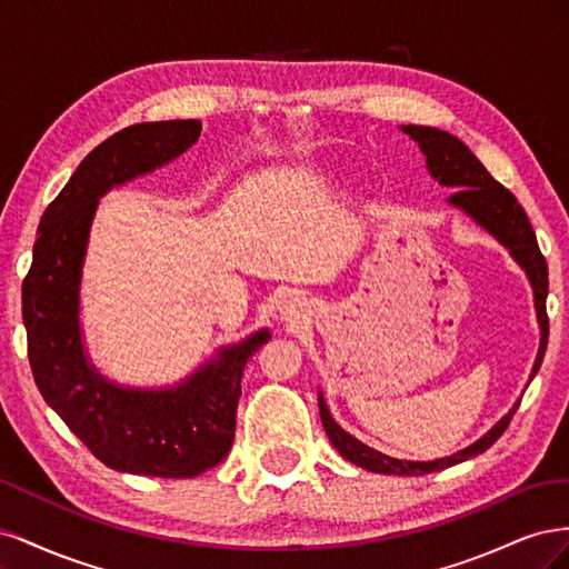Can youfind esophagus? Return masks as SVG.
<instances>
[{"label": "esophagus", "instance_id": "1", "mask_svg": "<svg viewBox=\"0 0 569 569\" xmlns=\"http://www.w3.org/2000/svg\"><path fill=\"white\" fill-rule=\"evenodd\" d=\"M303 313H306V303L301 299L291 297L280 303V318L287 322H301Z\"/></svg>", "mask_w": 569, "mask_h": 569}]
</instances>
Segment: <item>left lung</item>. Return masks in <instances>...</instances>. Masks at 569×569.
<instances>
[{"instance_id": "8db88e82", "label": "left lung", "mask_w": 569, "mask_h": 569, "mask_svg": "<svg viewBox=\"0 0 569 569\" xmlns=\"http://www.w3.org/2000/svg\"><path fill=\"white\" fill-rule=\"evenodd\" d=\"M401 130L410 137L412 142H418L420 151L425 153L429 176H432L439 184L456 189V192L449 197V203L456 206V209L462 211L468 218H472L481 230H487L491 237H496L498 242L510 251L515 263L527 272V280L533 291V308H537V320L541 330L539 353H537V360H533V368L529 375V380H533V375H537L541 368L546 343H548V316H546L548 266H546V258L539 251L537 234L531 230V222L525 209L518 203V199L512 197V192H508L501 182H496L489 176V170L481 166V161L468 149V144H462L451 132H443L429 126H401ZM318 406H320V420L325 427V435L330 437L335 449L353 465H360V468H366L370 472H382V475H427V472L446 470L451 468V465H458L462 460L485 453L489 446L506 432V427L510 425V418L515 416L520 401L515 403L485 437H479L475 443L465 446L462 451L453 456L437 458V460H401V458H391L375 451L335 422L330 408L325 403L322 391H318Z\"/></svg>"}]
</instances>
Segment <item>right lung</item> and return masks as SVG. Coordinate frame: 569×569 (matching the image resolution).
<instances>
[{"label":"right lung","mask_w":569,"mask_h":569,"mask_svg":"<svg viewBox=\"0 0 569 569\" xmlns=\"http://www.w3.org/2000/svg\"><path fill=\"white\" fill-rule=\"evenodd\" d=\"M201 120L137 123L111 134L47 206L23 280L28 358L42 399L111 470L197 477L230 453L242 372L268 327L220 347L173 387H123L101 375L80 330V282L99 199L192 147Z\"/></svg>","instance_id":"1"}]
</instances>
